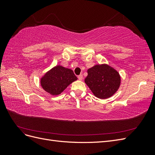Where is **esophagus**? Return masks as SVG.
Masks as SVG:
<instances>
[{"label":"esophagus","instance_id":"1","mask_svg":"<svg viewBox=\"0 0 155 155\" xmlns=\"http://www.w3.org/2000/svg\"><path fill=\"white\" fill-rule=\"evenodd\" d=\"M78 79H79V80H80V81H81L82 79H83V75L82 74H80V75H79V76H78Z\"/></svg>","mask_w":155,"mask_h":155}]
</instances>
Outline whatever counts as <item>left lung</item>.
<instances>
[{"mask_svg": "<svg viewBox=\"0 0 155 155\" xmlns=\"http://www.w3.org/2000/svg\"><path fill=\"white\" fill-rule=\"evenodd\" d=\"M87 72L85 82L97 97L109 98L118 90L121 82L120 74L108 64L95 65Z\"/></svg>", "mask_w": 155, "mask_h": 155, "instance_id": "8db88e82", "label": "left lung"}]
</instances>
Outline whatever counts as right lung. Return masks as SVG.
I'll return each mask as SVG.
<instances>
[{
  "mask_svg": "<svg viewBox=\"0 0 155 155\" xmlns=\"http://www.w3.org/2000/svg\"><path fill=\"white\" fill-rule=\"evenodd\" d=\"M71 69L58 65L46 72L41 79V85L51 95H58L70 83L77 80Z\"/></svg>",
  "mask_w": 155,
  "mask_h": 155,
  "instance_id": "obj_1",
  "label": "right lung"
}]
</instances>
